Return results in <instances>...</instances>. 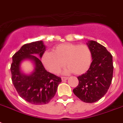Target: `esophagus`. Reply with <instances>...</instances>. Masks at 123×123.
<instances>
[{
  "instance_id": "34e87169",
  "label": "esophagus",
  "mask_w": 123,
  "mask_h": 123,
  "mask_svg": "<svg viewBox=\"0 0 123 123\" xmlns=\"http://www.w3.org/2000/svg\"><path fill=\"white\" fill-rule=\"evenodd\" d=\"M61 79H62V81H64L67 80L68 79V77H62Z\"/></svg>"
}]
</instances>
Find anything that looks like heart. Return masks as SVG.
<instances>
[{
  "mask_svg": "<svg viewBox=\"0 0 123 123\" xmlns=\"http://www.w3.org/2000/svg\"><path fill=\"white\" fill-rule=\"evenodd\" d=\"M92 59V52L86 45L64 43L55 46L52 52L43 53L41 61L45 68L53 74L59 73L66 64L68 66L66 73L80 75L88 70Z\"/></svg>",
  "mask_w": 123,
  "mask_h": 123,
  "instance_id": "obj_1",
  "label": "heart"
}]
</instances>
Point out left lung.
Instances as JSON below:
<instances>
[{
    "instance_id": "obj_1",
    "label": "left lung",
    "mask_w": 123,
    "mask_h": 123,
    "mask_svg": "<svg viewBox=\"0 0 123 123\" xmlns=\"http://www.w3.org/2000/svg\"><path fill=\"white\" fill-rule=\"evenodd\" d=\"M92 52V62L88 70L78 77V85L73 93L81 100L93 103L104 96L113 76L112 56L106 48L95 41L86 43Z\"/></svg>"
}]
</instances>
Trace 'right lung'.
<instances>
[{
	"label": "right lung",
	"mask_w": 123,
	"mask_h": 123,
	"mask_svg": "<svg viewBox=\"0 0 123 123\" xmlns=\"http://www.w3.org/2000/svg\"><path fill=\"white\" fill-rule=\"evenodd\" d=\"M45 50L43 41H37L23 45L12 56L11 71L13 85L19 96L32 104L49 103L62 81L61 78L47 71L37 57L42 58ZM25 60H30L34 64V71L30 75L20 71V64Z\"/></svg>",
	"instance_id": "obj_1"
}]
</instances>
